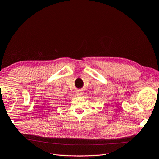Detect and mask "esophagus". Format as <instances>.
I'll return each mask as SVG.
<instances>
[{
    "instance_id": "obj_1",
    "label": "esophagus",
    "mask_w": 159,
    "mask_h": 159,
    "mask_svg": "<svg viewBox=\"0 0 159 159\" xmlns=\"http://www.w3.org/2000/svg\"><path fill=\"white\" fill-rule=\"evenodd\" d=\"M77 95H78V96H80V95H83V92H82V91H77Z\"/></svg>"
}]
</instances>
